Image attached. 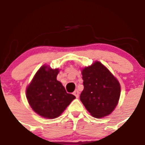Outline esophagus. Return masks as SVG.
<instances>
[{
	"instance_id": "esophagus-1",
	"label": "esophagus",
	"mask_w": 145,
	"mask_h": 145,
	"mask_svg": "<svg viewBox=\"0 0 145 145\" xmlns=\"http://www.w3.org/2000/svg\"><path fill=\"white\" fill-rule=\"evenodd\" d=\"M74 95H75L76 97H79V92L77 89H76L75 91L74 92Z\"/></svg>"
}]
</instances>
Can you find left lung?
I'll list each match as a JSON object with an SVG mask.
<instances>
[{
  "label": "left lung",
  "mask_w": 145,
  "mask_h": 145,
  "mask_svg": "<svg viewBox=\"0 0 145 145\" xmlns=\"http://www.w3.org/2000/svg\"><path fill=\"white\" fill-rule=\"evenodd\" d=\"M84 89L80 100L92 116L102 118L114 110L118 104L121 87L106 67L97 61L82 70Z\"/></svg>",
  "instance_id": "left-lung-1"
}]
</instances>
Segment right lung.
Segmentation results:
<instances>
[{"instance_id": "right-lung-1", "label": "right lung", "mask_w": 145, "mask_h": 145, "mask_svg": "<svg viewBox=\"0 0 145 145\" xmlns=\"http://www.w3.org/2000/svg\"><path fill=\"white\" fill-rule=\"evenodd\" d=\"M58 69L42 66L27 89V98L37 114L47 118L59 116L76 98L67 93L64 87L56 79Z\"/></svg>"}]
</instances>
